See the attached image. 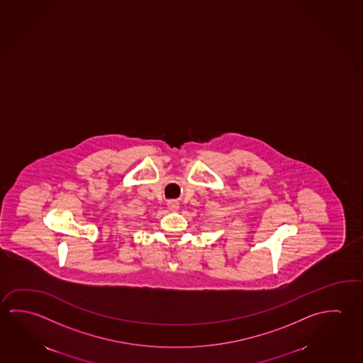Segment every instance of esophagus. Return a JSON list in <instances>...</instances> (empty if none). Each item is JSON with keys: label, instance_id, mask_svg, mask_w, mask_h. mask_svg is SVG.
<instances>
[{"label": "esophagus", "instance_id": "obj_1", "mask_svg": "<svg viewBox=\"0 0 363 363\" xmlns=\"http://www.w3.org/2000/svg\"><path fill=\"white\" fill-rule=\"evenodd\" d=\"M179 203H177V202H174V201H169L168 202V208H169V210H177V208H179Z\"/></svg>", "mask_w": 363, "mask_h": 363}]
</instances>
